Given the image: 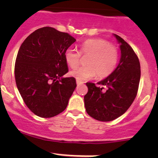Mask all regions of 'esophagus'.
Instances as JSON below:
<instances>
[{
  "label": "esophagus",
  "mask_w": 158,
  "mask_h": 158,
  "mask_svg": "<svg viewBox=\"0 0 158 158\" xmlns=\"http://www.w3.org/2000/svg\"><path fill=\"white\" fill-rule=\"evenodd\" d=\"M82 83H83V82H81V81L76 80V84H77L78 85H80V84H82Z\"/></svg>",
  "instance_id": "34e87169"
}]
</instances>
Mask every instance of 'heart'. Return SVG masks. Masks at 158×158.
I'll list each match as a JSON object with an SVG mask.
<instances>
[{
  "label": "heart",
  "instance_id": "1",
  "mask_svg": "<svg viewBox=\"0 0 158 158\" xmlns=\"http://www.w3.org/2000/svg\"><path fill=\"white\" fill-rule=\"evenodd\" d=\"M81 54L89 56L85 61L87 66L70 73L79 81L91 79L95 73L100 79L107 77L115 69L118 61V49L103 39L86 40L79 45V52L73 49H66L64 53L66 64L72 69L77 68L80 63Z\"/></svg>",
  "mask_w": 158,
  "mask_h": 158
}]
</instances>
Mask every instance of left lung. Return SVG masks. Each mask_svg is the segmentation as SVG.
I'll return each mask as SVG.
<instances>
[{
	"label": "left lung",
	"instance_id": "obj_1",
	"mask_svg": "<svg viewBox=\"0 0 158 158\" xmlns=\"http://www.w3.org/2000/svg\"><path fill=\"white\" fill-rule=\"evenodd\" d=\"M120 44L121 58L115 69L98 85L86 82L88 92L84 96L89 115L101 122H110L120 117L129 109L138 93L141 78L139 60L135 51L122 37L114 34Z\"/></svg>",
	"mask_w": 158,
	"mask_h": 158
}]
</instances>
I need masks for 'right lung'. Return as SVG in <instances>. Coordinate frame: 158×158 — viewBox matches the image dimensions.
Returning a JSON list of instances; mask_svg holds the SVG:
<instances>
[{"mask_svg":"<svg viewBox=\"0 0 158 158\" xmlns=\"http://www.w3.org/2000/svg\"><path fill=\"white\" fill-rule=\"evenodd\" d=\"M76 39L50 27L40 28L19 49L14 67L17 87L28 109L41 118L63 112L76 87L64 53Z\"/></svg>","mask_w":158,"mask_h":158,"instance_id":"1","label":"right lung"}]
</instances>
